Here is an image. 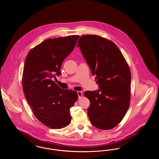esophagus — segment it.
Returning a JSON list of instances; mask_svg holds the SVG:
<instances>
[{
    "instance_id": "obj_1",
    "label": "esophagus",
    "mask_w": 159,
    "mask_h": 159,
    "mask_svg": "<svg viewBox=\"0 0 159 159\" xmlns=\"http://www.w3.org/2000/svg\"><path fill=\"white\" fill-rule=\"evenodd\" d=\"M77 95H78V97H79V98H80L82 97V92L81 91H77Z\"/></svg>"
}]
</instances>
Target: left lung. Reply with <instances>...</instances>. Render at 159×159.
<instances>
[{
	"instance_id": "obj_1",
	"label": "left lung",
	"mask_w": 159,
	"mask_h": 159,
	"mask_svg": "<svg viewBox=\"0 0 159 159\" xmlns=\"http://www.w3.org/2000/svg\"><path fill=\"white\" fill-rule=\"evenodd\" d=\"M95 76L99 89L86 91L88 114L95 127L111 129L126 113L130 102L131 73L123 54L113 42L97 35L82 36L77 44Z\"/></svg>"
}]
</instances>
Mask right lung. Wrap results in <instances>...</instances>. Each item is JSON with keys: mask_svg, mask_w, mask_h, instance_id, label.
I'll return each mask as SVG.
<instances>
[{"mask_svg": "<svg viewBox=\"0 0 159 159\" xmlns=\"http://www.w3.org/2000/svg\"><path fill=\"white\" fill-rule=\"evenodd\" d=\"M79 37L46 39L31 49L25 60V97L36 117L50 128H62L71 121L70 108L77 100V93L61 89L52 79L61 75L62 63L73 51Z\"/></svg>", "mask_w": 159, "mask_h": 159, "instance_id": "right-lung-1", "label": "right lung"}]
</instances>
